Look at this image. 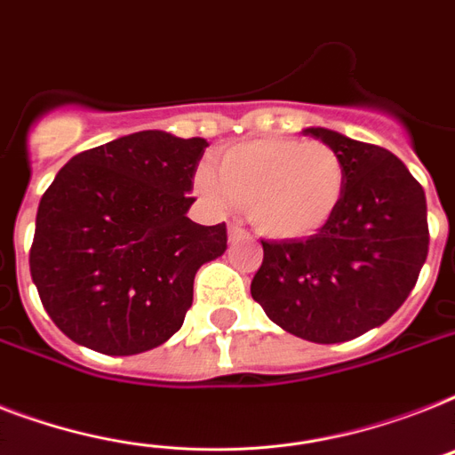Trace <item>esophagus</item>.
Returning a JSON list of instances; mask_svg holds the SVG:
<instances>
[{
	"label": "esophagus",
	"mask_w": 455,
	"mask_h": 455,
	"mask_svg": "<svg viewBox=\"0 0 455 455\" xmlns=\"http://www.w3.org/2000/svg\"><path fill=\"white\" fill-rule=\"evenodd\" d=\"M240 238H245V228L240 227L238 221H231L228 224V243H235Z\"/></svg>",
	"instance_id": "34e87169"
}]
</instances>
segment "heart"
<instances>
[{"mask_svg":"<svg viewBox=\"0 0 455 455\" xmlns=\"http://www.w3.org/2000/svg\"><path fill=\"white\" fill-rule=\"evenodd\" d=\"M196 191L224 208L247 210L257 234L271 240H304L320 234L341 205L346 168L324 142L268 138L228 147L215 172H196Z\"/></svg>","mask_w":455,"mask_h":455,"instance_id":"1","label":"heart"}]
</instances>
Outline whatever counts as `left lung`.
Returning <instances> with one entry per match:
<instances>
[{
  "label": "left lung",
  "mask_w": 455,
  "mask_h": 455,
  "mask_svg": "<svg viewBox=\"0 0 455 455\" xmlns=\"http://www.w3.org/2000/svg\"><path fill=\"white\" fill-rule=\"evenodd\" d=\"M346 168L334 220L306 240H273L254 273L252 299L268 320L313 343L376 330L413 290L427 257L426 194L400 158L330 128H304Z\"/></svg>",
  "instance_id": "1"
}]
</instances>
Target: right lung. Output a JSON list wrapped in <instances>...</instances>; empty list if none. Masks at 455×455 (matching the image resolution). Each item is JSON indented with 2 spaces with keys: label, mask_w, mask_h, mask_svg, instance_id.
Masks as SVG:
<instances>
[{
  "label": "right lung",
  "mask_w": 455,
  "mask_h": 455,
  "mask_svg": "<svg viewBox=\"0 0 455 455\" xmlns=\"http://www.w3.org/2000/svg\"><path fill=\"white\" fill-rule=\"evenodd\" d=\"M205 147L140 131L81 151L55 175L36 210L29 273L74 343L138 355L182 327L196 271L227 250V224L187 217Z\"/></svg>",
  "instance_id": "1"
}]
</instances>
